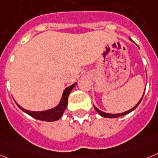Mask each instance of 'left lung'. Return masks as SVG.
<instances>
[{
  "instance_id": "left-lung-1",
  "label": "left lung",
  "mask_w": 158,
  "mask_h": 158,
  "mask_svg": "<svg viewBox=\"0 0 158 158\" xmlns=\"http://www.w3.org/2000/svg\"><path fill=\"white\" fill-rule=\"evenodd\" d=\"M130 41H131V42H133V40H132L131 39H130ZM144 91H145V90H144ZM143 94H144V93H143V96H142V98H140V100H139V102H138V103H137V104L136 105V106H134V107H133V108H132V109H130V110L127 111V112H122V113H116V114L108 113V112H102V111H101L100 109H98V108H96L95 106H94V105H93V106H94V109H95L96 111H97V112H98V113L99 115H101V116L105 117V118H117V117L123 116V115H127V114H129V113H130V112H133V111L134 110V109H136V108L138 106H139V103L141 102V101H142V98H143Z\"/></svg>"
}]
</instances>
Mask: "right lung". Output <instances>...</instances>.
<instances>
[{
	"mask_svg": "<svg viewBox=\"0 0 158 158\" xmlns=\"http://www.w3.org/2000/svg\"><path fill=\"white\" fill-rule=\"evenodd\" d=\"M76 85L77 83H74L72 85H70V86L67 87V88H65V90L63 92L62 97H61L59 104L56 106V107L47 109V110L38 111V112H36V111H29L21 107L16 102L15 103L21 110L23 111L24 112L27 113L28 115H29L30 116L33 117L34 118L46 122L56 121V120L60 119L61 118L64 112H65L66 109L67 107V104H68L69 94H70V93L71 92V91L73 90V88H74Z\"/></svg>",
	"mask_w": 158,
	"mask_h": 158,
	"instance_id": "obj_1",
	"label": "right lung"
}]
</instances>
